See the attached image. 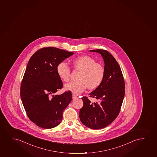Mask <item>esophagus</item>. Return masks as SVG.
I'll return each instance as SVG.
<instances>
[{"label":"esophagus","mask_w":157,"mask_h":157,"mask_svg":"<svg viewBox=\"0 0 157 157\" xmlns=\"http://www.w3.org/2000/svg\"><path fill=\"white\" fill-rule=\"evenodd\" d=\"M72 98H73V99H77L78 98V97L75 95V94H73V95H72Z\"/></svg>","instance_id":"34e87169"}]
</instances>
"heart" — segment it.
I'll return each mask as SVG.
<instances>
[{"label": "heart", "instance_id": "obj_1", "mask_svg": "<svg viewBox=\"0 0 157 157\" xmlns=\"http://www.w3.org/2000/svg\"><path fill=\"white\" fill-rule=\"evenodd\" d=\"M73 63L76 69L81 71L79 80L66 84L64 87L66 91L78 94L84 91L87 87L89 89H95L101 85L105 76V68L101 63H95L94 59L86 55L74 58ZM56 71L62 81H69L71 70L67 63L60 62L57 66Z\"/></svg>", "mask_w": 157, "mask_h": 157}]
</instances>
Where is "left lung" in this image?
Masks as SVG:
<instances>
[{
    "label": "left lung",
    "mask_w": 157,
    "mask_h": 157,
    "mask_svg": "<svg viewBox=\"0 0 157 157\" xmlns=\"http://www.w3.org/2000/svg\"><path fill=\"white\" fill-rule=\"evenodd\" d=\"M101 55L105 63V76L101 85L89 94L97 102L91 103L86 97L82 98L83 106L79 110L82 124L94 129L103 128L116 118L125 95V82L119 64L106 50H91Z\"/></svg>",
    "instance_id": "1"
}]
</instances>
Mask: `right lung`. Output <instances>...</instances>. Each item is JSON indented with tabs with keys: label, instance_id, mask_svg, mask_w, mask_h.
<instances>
[{
	"label": "right lung",
	"instance_id": "right-lung-1",
	"mask_svg": "<svg viewBox=\"0 0 157 157\" xmlns=\"http://www.w3.org/2000/svg\"><path fill=\"white\" fill-rule=\"evenodd\" d=\"M74 52L46 47L30 58L21 86V98L27 115L39 127L50 129L59 125L63 113L72 99L71 92L52 95L63 84L58 75V64Z\"/></svg>",
	"mask_w": 157,
	"mask_h": 157
}]
</instances>
